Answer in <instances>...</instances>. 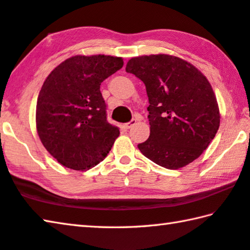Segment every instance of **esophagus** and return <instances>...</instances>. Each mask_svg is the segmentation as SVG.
Listing matches in <instances>:
<instances>
[{
	"label": "esophagus",
	"instance_id": "esophagus-1",
	"mask_svg": "<svg viewBox=\"0 0 250 250\" xmlns=\"http://www.w3.org/2000/svg\"><path fill=\"white\" fill-rule=\"evenodd\" d=\"M137 124V120L135 119H132L131 121H129V122H126V124L125 125V129H130V128H132V126Z\"/></svg>",
	"mask_w": 250,
	"mask_h": 250
}]
</instances>
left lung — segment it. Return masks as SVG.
Segmentation results:
<instances>
[{
  "instance_id": "left-lung-1",
  "label": "left lung",
  "mask_w": 250,
  "mask_h": 250,
  "mask_svg": "<svg viewBox=\"0 0 250 250\" xmlns=\"http://www.w3.org/2000/svg\"><path fill=\"white\" fill-rule=\"evenodd\" d=\"M146 84L150 137L141 153L168 170L200 156L219 128V110L210 83L189 62L170 55L131 58L125 67Z\"/></svg>"
}]
</instances>
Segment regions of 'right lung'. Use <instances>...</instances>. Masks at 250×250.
Masks as SVG:
<instances>
[{
	"label": "right lung",
	"mask_w": 250,
	"mask_h": 250,
	"mask_svg": "<svg viewBox=\"0 0 250 250\" xmlns=\"http://www.w3.org/2000/svg\"><path fill=\"white\" fill-rule=\"evenodd\" d=\"M122 66L120 57L74 56L46 78L37 99L36 129L62 166L88 170L111 150L120 132L107 120L100 84Z\"/></svg>",
	"instance_id": "add662e5"
}]
</instances>
